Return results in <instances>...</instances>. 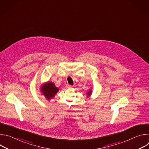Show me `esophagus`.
Returning a JSON list of instances; mask_svg holds the SVG:
<instances>
[{"instance_id": "esophagus-1", "label": "esophagus", "mask_w": 149, "mask_h": 149, "mask_svg": "<svg viewBox=\"0 0 149 149\" xmlns=\"http://www.w3.org/2000/svg\"><path fill=\"white\" fill-rule=\"evenodd\" d=\"M67 87L68 88H72L73 87L71 86V85H67Z\"/></svg>"}]
</instances>
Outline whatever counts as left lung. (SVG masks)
<instances>
[{
    "mask_svg": "<svg viewBox=\"0 0 149 149\" xmlns=\"http://www.w3.org/2000/svg\"><path fill=\"white\" fill-rule=\"evenodd\" d=\"M92 93H93V91L91 90H90L88 91H87V97H91V94H92Z\"/></svg>",
    "mask_w": 149,
    "mask_h": 149,
    "instance_id": "obj_1",
    "label": "left lung"
}]
</instances>
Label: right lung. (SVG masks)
I'll return each instance as SVG.
<instances>
[{
	"instance_id": "obj_1",
	"label": "right lung",
	"mask_w": 149,
	"mask_h": 149,
	"mask_svg": "<svg viewBox=\"0 0 149 149\" xmlns=\"http://www.w3.org/2000/svg\"><path fill=\"white\" fill-rule=\"evenodd\" d=\"M40 91L42 94L45 97V98L48 101H49L51 99L54 98L58 92L59 88L55 86L54 82L48 81L41 85Z\"/></svg>"
}]
</instances>
